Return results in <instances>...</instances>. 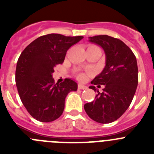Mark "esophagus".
<instances>
[{"label":"esophagus","mask_w":154,"mask_h":154,"mask_svg":"<svg viewBox=\"0 0 154 154\" xmlns=\"http://www.w3.org/2000/svg\"><path fill=\"white\" fill-rule=\"evenodd\" d=\"M78 89H87V87L84 85H82V84H79Z\"/></svg>","instance_id":"esophagus-1"}]
</instances>
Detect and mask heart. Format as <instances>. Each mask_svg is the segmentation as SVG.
I'll list each match as a JSON object with an SVG mask.
<instances>
[{"mask_svg":"<svg viewBox=\"0 0 154 154\" xmlns=\"http://www.w3.org/2000/svg\"><path fill=\"white\" fill-rule=\"evenodd\" d=\"M78 78H79V79H80V80L83 79H84V75L83 74H79L78 75Z\"/></svg>","mask_w":154,"mask_h":154,"instance_id":"obj_1","label":"heart"}]
</instances>
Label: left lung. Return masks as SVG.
<instances>
[{
	"label": "left lung",
	"mask_w": 154,
	"mask_h": 154,
	"mask_svg": "<svg viewBox=\"0 0 154 154\" xmlns=\"http://www.w3.org/2000/svg\"><path fill=\"white\" fill-rule=\"evenodd\" d=\"M89 42L101 46L106 55V65L91 83L89 89L97 91L95 100L85 103V112L94 121L109 123L119 119L129 108L138 85L136 56L124 42L108 35L89 37Z\"/></svg>",
	"instance_id": "8db88e82"
}]
</instances>
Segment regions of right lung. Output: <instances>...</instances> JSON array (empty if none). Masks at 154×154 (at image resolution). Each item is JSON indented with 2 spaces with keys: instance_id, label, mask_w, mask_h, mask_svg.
I'll return each instance as SVG.
<instances>
[{
  "instance_id": "add662e5",
  "label": "right lung",
  "mask_w": 154,
  "mask_h": 154,
  "mask_svg": "<svg viewBox=\"0 0 154 154\" xmlns=\"http://www.w3.org/2000/svg\"><path fill=\"white\" fill-rule=\"evenodd\" d=\"M83 38L60 34L43 35L28 45L17 62L15 82L19 96L30 115L48 123L60 117L65 98L78 85L70 79L55 83L54 68L63 63L68 49Z\"/></svg>"
}]
</instances>
